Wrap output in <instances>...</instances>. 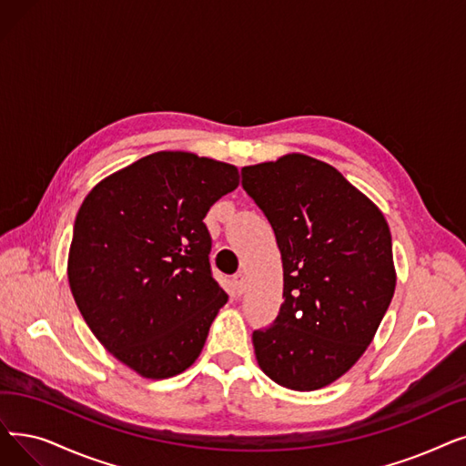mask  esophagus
<instances>
[{
	"instance_id": "esophagus-1",
	"label": "esophagus",
	"mask_w": 466,
	"mask_h": 466,
	"mask_svg": "<svg viewBox=\"0 0 466 466\" xmlns=\"http://www.w3.org/2000/svg\"><path fill=\"white\" fill-rule=\"evenodd\" d=\"M232 291L236 295H241V293L246 291V279H244V276H241V274H236L232 278Z\"/></svg>"
}]
</instances>
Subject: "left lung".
Segmentation results:
<instances>
[{"label": "left lung", "mask_w": 466, "mask_h": 466, "mask_svg": "<svg viewBox=\"0 0 466 466\" xmlns=\"http://www.w3.org/2000/svg\"><path fill=\"white\" fill-rule=\"evenodd\" d=\"M241 185L267 215L283 267V302L253 333L258 368L310 392L368 350L387 312L396 268L389 222L333 166L307 154L246 166Z\"/></svg>", "instance_id": "left-lung-1"}]
</instances>
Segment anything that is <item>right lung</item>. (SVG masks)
<instances>
[{
  "mask_svg": "<svg viewBox=\"0 0 466 466\" xmlns=\"http://www.w3.org/2000/svg\"><path fill=\"white\" fill-rule=\"evenodd\" d=\"M239 185L238 167L161 150L100 180L74 222L68 283L96 340L145 379L201 354L228 295L211 278L204 218Z\"/></svg>",
  "mask_w": 466,
  "mask_h": 466,
  "instance_id": "obj_1",
  "label": "right lung"
}]
</instances>
